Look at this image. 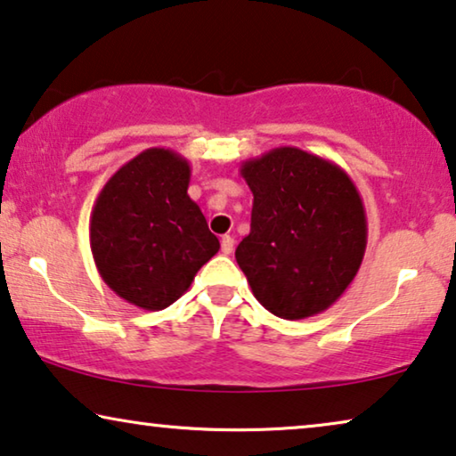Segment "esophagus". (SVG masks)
Returning a JSON list of instances; mask_svg holds the SVG:
<instances>
[{
    "instance_id": "34e87169",
    "label": "esophagus",
    "mask_w": 456,
    "mask_h": 456,
    "mask_svg": "<svg viewBox=\"0 0 456 456\" xmlns=\"http://www.w3.org/2000/svg\"><path fill=\"white\" fill-rule=\"evenodd\" d=\"M220 242H222V253L224 255H230L234 251V239L230 234H224Z\"/></svg>"
}]
</instances>
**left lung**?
<instances>
[{
    "mask_svg": "<svg viewBox=\"0 0 456 456\" xmlns=\"http://www.w3.org/2000/svg\"><path fill=\"white\" fill-rule=\"evenodd\" d=\"M240 176L253 211L251 232L234 255L255 298L290 322L332 307L367 247L363 199L351 176L298 147L242 161Z\"/></svg>",
    "mask_w": 456,
    "mask_h": 456,
    "instance_id": "obj_1",
    "label": "left lung"
}]
</instances>
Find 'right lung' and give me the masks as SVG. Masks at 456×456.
<instances>
[{"label": "right lung", "mask_w": 456, "mask_h": 456, "mask_svg": "<svg viewBox=\"0 0 456 456\" xmlns=\"http://www.w3.org/2000/svg\"><path fill=\"white\" fill-rule=\"evenodd\" d=\"M191 164L151 147L126 161L95 199L89 222L99 276L118 297L161 311L189 290L220 240L189 197Z\"/></svg>", "instance_id": "1"}]
</instances>
